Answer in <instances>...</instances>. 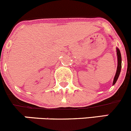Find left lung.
I'll list each match as a JSON object with an SVG mask.
<instances>
[{
  "label": "left lung",
  "instance_id": "8db88e82",
  "mask_svg": "<svg viewBox=\"0 0 131 131\" xmlns=\"http://www.w3.org/2000/svg\"><path fill=\"white\" fill-rule=\"evenodd\" d=\"M116 55H117V60H118V66H117V69H116V74H115V78H114L113 82V85H115V83L117 81L118 76L120 75V71H121V67H122V57H121V53H120V50L116 48Z\"/></svg>",
  "mask_w": 131,
  "mask_h": 131
}]
</instances>
